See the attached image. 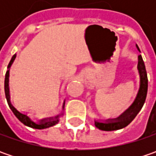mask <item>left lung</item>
Here are the masks:
<instances>
[{
  "label": "left lung",
  "instance_id": "obj_1",
  "mask_svg": "<svg viewBox=\"0 0 156 156\" xmlns=\"http://www.w3.org/2000/svg\"><path fill=\"white\" fill-rule=\"evenodd\" d=\"M136 48L138 51L141 52L137 45H136ZM137 70L140 77V86L132 104L117 118L108 119V120H94V125L97 129L104 131H113V130L123 129L127 127L140 112L145 102L147 92V71L141 55H138Z\"/></svg>",
  "mask_w": 156,
  "mask_h": 156
}]
</instances>
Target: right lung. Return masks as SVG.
Instances as JSON below:
<instances>
[{"mask_svg":"<svg viewBox=\"0 0 156 156\" xmlns=\"http://www.w3.org/2000/svg\"><path fill=\"white\" fill-rule=\"evenodd\" d=\"M15 57H16V54H15L13 55V57L10 60V62H9V66H8V70H7V73H6V75H5V82H4L5 95H6V99H7V101H8V104H9L10 109L15 114V116L18 118V120L21 122L23 123L24 125L27 126V127H30V128H33V129H43L50 128L52 126H55V124L59 122L60 118L63 115V111H64V107H65V101H63L62 112L59 115H57L55 117L42 118L41 120H37L36 122L29 116L27 113L18 110L15 106L12 104L11 100H10V89H9V72H10V68H11L12 64L14 62V61L15 60Z\"/></svg>","mask_w":156,"mask_h":156,"instance_id":"1","label":"right lung"}]
</instances>
